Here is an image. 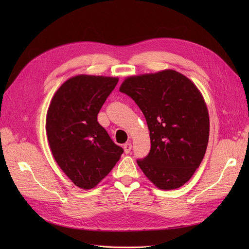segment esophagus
Listing matches in <instances>:
<instances>
[{"mask_svg":"<svg viewBox=\"0 0 249 249\" xmlns=\"http://www.w3.org/2000/svg\"><path fill=\"white\" fill-rule=\"evenodd\" d=\"M124 149L125 154H129L132 149V143L127 142V143H125V144H124Z\"/></svg>","mask_w":249,"mask_h":249,"instance_id":"obj_1","label":"esophagus"}]
</instances>
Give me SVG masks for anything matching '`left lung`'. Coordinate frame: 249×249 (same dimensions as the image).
I'll return each instance as SVG.
<instances>
[{
	"label": "left lung",
	"instance_id": "left-lung-1",
	"mask_svg": "<svg viewBox=\"0 0 249 249\" xmlns=\"http://www.w3.org/2000/svg\"><path fill=\"white\" fill-rule=\"evenodd\" d=\"M119 91L134 100L149 130L150 150L137 164L162 190L182 187L205 157L210 119L194 83L173 70L127 77Z\"/></svg>",
	"mask_w": 249,
	"mask_h": 249
}]
</instances>
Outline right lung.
<instances>
[{
  "mask_svg": "<svg viewBox=\"0 0 249 249\" xmlns=\"http://www.w3.org/2000/svg\"><path fill=\"white\" fill-rule=\"evenodd\" d=\"M117 82L114 77H72L59 87L48 109L46 131L52 154L81 189L94 188L124 153L97 122V114Z\"/></svg>",
  "mask_w": 249,
  "mask_h": 249,
  "instance_id": "1",
  "label": "right lung"
}]
</instances>
